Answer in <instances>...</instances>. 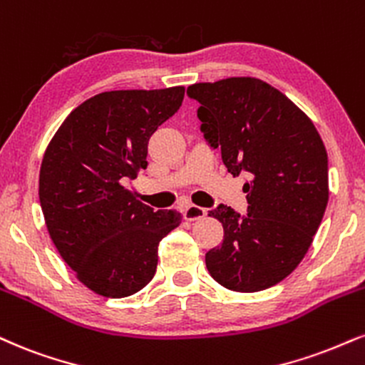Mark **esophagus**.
I'll use <instances>...</instances> for the list:
<instances>
[{
  "instance_id": "obj_1",
  "label": "esophagus",
  "mask_w": 365,
  "mask_h": 365,
  "mask_svg": "<svg viewBox=\"0 0 365 365\" xmlns=\"http://www.w3.org/2000/svg\"><path fill=\"white\" fill-rule=\"evenodd\" d=\"M205 214H207V209L200 207V205H195V204H188L185 210H183V216H185V219H188V221H195V219L204 217Z\"/></svg>"
}]
</instances>
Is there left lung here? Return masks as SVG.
<instances>
[{
	"mask_svg": "<svg viewBox=\"0 0 365 365\" xmlns=\"http://www.w3.org/2000/svg\"><path fill=\"white\" fill-rule=\"evenodd\" d=\"M187 93L232 177L245 183L248 214L209 210L225 230L221 247L205 253L210 277L236 292L279 284L299 265L328 204V155L311 118L282 91L258 78L195 83Z\"/></svg>",
	"mask_w": 365,
	"mask_h": 365,
	"instance_id": "8db88e82",
	"label": "left lung"
}]
</instances>
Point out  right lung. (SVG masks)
Here are the masks:
<instances>
[{"instance_id": "1", "label": "right lung", "mask_w": 365, "mask_h": 365, "mask_svg": "<svg viewBox=\"0 0 365 365\" xmlns=\"http://www.w3.org/2000/svg\"><path fill=\"white\" fill-rule=\"evenodd\" d=\"M185 88L103 91L64 118L43 153L38 199L52 243L76 279L120 299L155 277L158 245L178 210H153L124 187L146 170L148 143Z\"/></svg>"}]
</instances>
